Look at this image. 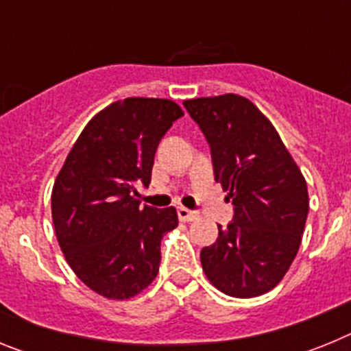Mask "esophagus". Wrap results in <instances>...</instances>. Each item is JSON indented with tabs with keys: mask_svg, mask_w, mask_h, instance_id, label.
<instances>
[{
	"mask_svg": "<svg viewBox=\"0 0 351 351\" xmlns=\"http://www.w3.org/2000/svg\"><path fill=\"white\" fill-rule=\"evenodd\" d=\"M178 216H179V219H181V221H193V219L198 218V213L186 209V207H179Z\"/></svg>",
	"mask_w": 351,
	"mask_h": 351,
	"instance_id": "1",
	"label": "esophagus"
}]
</instances>
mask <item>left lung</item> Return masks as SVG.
Instances as JSON below:
<instances>
[{
    "instance_id": "1",
    "label": "left lung",
    "mask_w": 351,
    "mask_h": 351,
    "mask_svg": "<svg viewBox=\"0 0 351 351\" xmlns=\"http://www.w3.org/2000/svg\"><path fill=\"white\" fill-rule=\"evenodd\" d=\"M206 135L214 179L234 204V221L200 262L219 291L251 299L283 280L302 241L309 197L302 172L271 121L244 96L182 101Z\"/></svg>"
}]
</instances>
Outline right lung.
<instances>
[{
	"mask_svg": "<svg viewBox=\"0 0 351 351\" xmlns=\"http://www.w3.org/2000/svg\"><path fill=\"white\" fill-rule=\"evenodd\" d=\"M176 101L126 98L89 121L52 188V221L71 271L98 295L135 297L160 269V244L178 226L173 207H141L154 153L176 119Z\"/></svg>",
	"mask_w": 351,
	"mask_h": 351,
	"instance_id": "right-lung-1",
	"label": "right lung"
}]
</instances>
